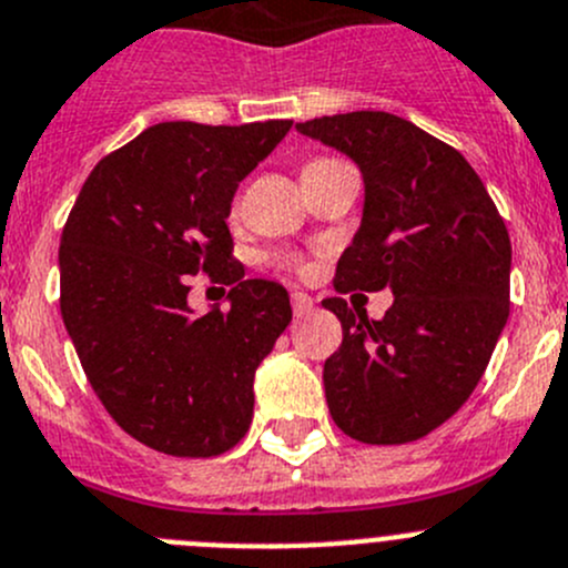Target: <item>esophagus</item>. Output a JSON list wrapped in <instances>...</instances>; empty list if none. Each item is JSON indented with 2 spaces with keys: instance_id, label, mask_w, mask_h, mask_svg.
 <instances>
[{
  "instance_id": "34e87169",
  "label": "esophagus",
  "mask_w": 568,
  "mask_h": 568,
  "mask_svg": "<svg viewBox=\"0 0 568 568\" xmlns=\"http://www.w3.org/2000/svg\"><path fill=\"white\" fill-rule=\"evenodd\" d=\"M291 308H294L296 320H305V316L314 314V300L308 294H302V291H294L291 294Z\"/></svg>"
}]
</instances>
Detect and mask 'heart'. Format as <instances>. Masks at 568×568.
Instances as JSON below:
<instances>
[{"instance_id": "1", "label": "heart", "mask_w": 568, "mask_h": 568, "mask_svg": "<svg viewBox=\"0 0 568 568\" xmlns=\"http://www.w3.org/2000/svg\"><path fill=\"white\" fill-rule=\"evenodd\" d=\"M314 162H322V159H314ZM314 162H308V164H314ZM308 164H305V168H308ZM274 263H277L280 268H285V272H291V274H308V268H311V263L302 257L300 252L274 254Z\"/></svg>"}]
</instances>
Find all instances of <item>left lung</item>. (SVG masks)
I'll return each mask as SVG.
<instances>
[{
  "mask_svg": "<svg viewBox=\"0 0 568 568\" xmlns=\"http://www.w3.org/2000/svg\"><path fill=\"white\" fill-rule=\"evenodd\" d=\"M296 129L356 159L367 187L333 288L395 294L384 320L322 300L344 333L322 373L327 409L358 443H415L468 400L505 331V219L463 153L404 116L349 111Z\"/></svg>",
  "mask_w": 568,
  "mask_h": 568,
  "instance_id": "1",
  "label": "left lung"
}]
</instances>
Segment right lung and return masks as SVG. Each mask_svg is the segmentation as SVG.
<instances>
[{"label":"right lung","instance_id":"1","mask_svg":"<svg viewBox=\"0 0 568 568\" xmlns=\"http://www.w3.org/2000/svg\"><path fill=\"white\" fill-rule=\"evenodd\" d=\"M288 129L151 125L94 164L63 224V325L100 404L153 452L219 457L248 432L254 369L291 302L283 285L243 277L226 215ZM195 273L233 285L230 312L189 314Z\"/></svg>","mask_w":568,"mask_h":568}]
</instances>
